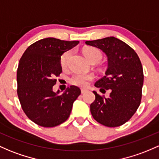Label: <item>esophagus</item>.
Masks as SVG:
<instances>
[{"mask_svg": "<svg viewBox=\"0 0 159 159\" xmlns=\"http://www.w3.org/2000/svg\"><path fill=\"white\" fill-rule=\"evenodd\" d=\"M81 93H86V92H88V90H87V89L82 88L81 90Z\"/></svg>", "mask_w": 159, "mask_h": 159, "instance_id": "34e87169", "label": "esophagus"}]
</instances>
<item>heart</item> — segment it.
Here are the masks:
<instances>
[{
    "label": "heart",
    "instance_id": "obj_1",
    "mask_svg": "<svg viewBox=\"0 0 159 159\" xmlns=\"http://www.w3.org/2000/svg\"><path fill=\"white\" fill-rule=\"evenodd\" d=\"M84 55L86 56L87 58L88 59L90 62H99L102 60V53L97 48H88L84 49ZM71 55V51H67L62 55L60 58V64L62 68H65L68 65L69 58ZM93 79V75L92 74H85V73H75L72 75L71 78H69L70 83L72 84L77 85L79 87H85L88 84L89 81Z\"/></svg>",
    "mask_w": 159,
    "mask_h": 159
}]
</instances>
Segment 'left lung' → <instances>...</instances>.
<instances>
[{"label": "left lung", "instance_id": "obj_1", "mask_svg": "<svg viewBox=\"0 0 159 159\" xmlns=\"http://www.w3.org/2000/svg\"><path fill=\"white\" fill-rule=\"evenodd\" d=\"M86 44L100 49L108 58L105 76L95 83L102 93L110 90L108 98L96 91L90 105L94 119L106 127H118L130 119L142 98L143 71L137 53L124 41L115 37L86 41Z\"/></svg>", "mask_w": 159, "mask_h": 159}]
</instances>
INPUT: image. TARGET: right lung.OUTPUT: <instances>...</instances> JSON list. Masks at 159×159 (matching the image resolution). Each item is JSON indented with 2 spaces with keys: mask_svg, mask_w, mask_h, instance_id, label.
<instances>
[{
  "mask_svg": "<svg viewBox=\"0 0 159 159\" xmlns=\"http://www.w3.org/2000/svg\"><path fill=\"white\" fill-rule=\"evenodd\" d=\"M54 38L30 45L21 57L17 69V94L22 110L29 119L45 128L55 127L68 119L73 102L81 94L70 86L60 95L53 91L56 77L62 72L61 56L78 44Z\"/></svg>",
  "mask_w": 159,
  "mask_h": 159,
  "instance_id": "1",
  "label": "right lung"
}]
</instances>
